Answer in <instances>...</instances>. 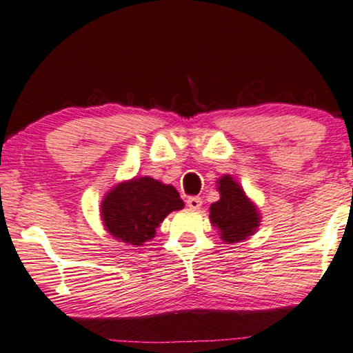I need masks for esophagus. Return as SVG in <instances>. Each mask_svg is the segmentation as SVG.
I'll use <instances>...</instances> for the list:
<instances>
[{
	"label": "esophagus",
	"instance_id": "esophagus-1",
	"mask_svg": "<svg viewBox=\"0 0 353 353\" xmlns=\"http://www.w3.org/2000/svg\"><path fill=\"white\" fill-rule=\"evenodd\" d=\"M187 205L190 207V209H199V207L203 205V199H201L199 196H190V198H187Z\"/></svg>",
	"mask_w": 353,
	"mask_h": 353
}]
</instances>
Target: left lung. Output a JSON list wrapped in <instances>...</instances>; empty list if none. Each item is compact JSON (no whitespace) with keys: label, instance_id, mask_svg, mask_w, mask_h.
<instances>
[{"label":"left lung","instance_id":"8db88e82","mask_svg":"<svg viewBox=\"0 0 353 353\" xmlns=\"http://www.w3.org/2000/svg\"><path fill=\"white\" fill-rule=\"evenodd\" d=\"M218 192L220 199L210 205V221L220 229L221 239L234 243L251 236L259 226V214L243 190L231 176H225L218 182Z\"/></svg>","mask_w":353,"mask_h":353}]
</instances>
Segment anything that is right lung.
Wrapping results in <instances>:
<instances>
[{"mask_svg":"<svg viewBox=\"0 0 353 353\" xmlns=\"http://www.w3.org/2000/svg\"><path fill=\"white\" fill-rule=\"evenodd\" d=\"M183 201L172 185H163L152 177H139L121 183L106 194L102 218L106 231L122 242L138 245L155 236V229Z\"/></svg>","mask_w":353,"mask_h":353,"instance_id":"add662e5","label":"right lung"}]
</instances>
